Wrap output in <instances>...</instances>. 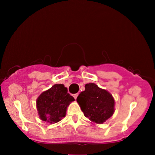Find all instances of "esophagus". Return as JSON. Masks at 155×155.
Wrapping results in <instances>:
<instances>
[{
    "label": "esophagus",
    "instance_id": "34e87169",
    "mask_svg": "<svg viewBox=\"0 0 155 155\" xmlns=\"http://www.w3.org/2000/svg\"><path fill=\"white\" fill-rule=\"evenodd\" d=\"M78 95V93H77V94H73V97H74V98L75 99H77Z\"/></svg>",
    "mask_w": 155,
    "mask_h": 155
}]
</instances>
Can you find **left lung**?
<instances>
[{"instance_id":"obj_1","label":"left lung","mask_w":155,"mask_h":155,"mask_svg":"<svg viewBox=\"0 0 155 155\" xmlns=\"http://www.w3.org/2000/svg\"><path fill=\"white\" fill-rule=\"evenodd\" d=\"M85 88L78 96L77 103L85 117L96 124H103L114 114V97L95 83L86 84Z\"/></svg>"}]
</instances>
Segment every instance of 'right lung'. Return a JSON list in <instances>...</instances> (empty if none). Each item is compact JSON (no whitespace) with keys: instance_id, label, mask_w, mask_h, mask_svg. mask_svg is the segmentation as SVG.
<instances>
[{"instance_id":"obj_1","label":"right lung","mask_w":155,"mask_h":155,"mask_svg":"<svg viewBox=\"0 0 155 155\" xmlns=\"http://www.w3.org/2000/svg\"><path fill=\"white\" fill-rule=\"evenodd\" d=\"M74 98L63 84H55L41 93L36 101L40 118L50 124L58 122L66 114L67 107Z\"/></svg>"}]
</instances>
